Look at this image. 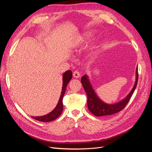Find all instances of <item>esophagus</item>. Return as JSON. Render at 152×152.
Returning <instances> with one entry per match:
<instances>
[{"instance_id":"34e87169","label":"esophagus","mask_w":152,"mask_h":152,"mask_svg":"<svg viewBox=\"0 0 152 152\" xmlns=\"http://www.w3.org/2000/svg\"><path fill=\"white\" fill-rule=\"evenodd\" d=\"M80 72L78 71H75L74 73H73V76L74 77H76V78H79V77H80Z\"/></svg>"}]
</instances>
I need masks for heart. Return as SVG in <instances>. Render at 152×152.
I'll return each instance as SVG.
<instances>
[{"label":"heart","mask_w":152,"mask_h":152,"mask_svg":"<svg viewBox=\"0 0 152 152\" xmlns=\"http://www.w3.org/2000/svg\"><path fill=\"white\" fill-rule=\"evenodd\" d=\"M91 37V34L89 33V34H83L82 36H81L80 37H79L78 39V42H80V43H85L87 41V39H88L89 37ZM96 51H94L92 53V55H95V54H96Z\"/></svg>","instance_id":"b5f03b06"}]
</instances>
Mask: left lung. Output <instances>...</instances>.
Here are the masks:
<instances>
[{"instance_id": "8db88e82", "label": "left lung", "mask_w": 152, "mask_h": 152, "mask_svg": "<svg viewBox=\"0 0 152 152\" xmlns=\"http://www.w3.org/2000/svg\"><path fill=\"white\" fill-rule=\"evenodd\" d=\"M138 68H136V81L131 92L121 101L114 104H107L102 102L95 93L89 79L86 75L81 77V83L87 95V107L91 112L95 116H103L111 115L121 111L129 102L138 82Z\"/></svg>"}]
</instances>
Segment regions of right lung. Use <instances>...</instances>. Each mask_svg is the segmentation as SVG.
Listing matches in <instances>:
<instances>
[{
  "label": "right lung",
  "instance_id": "right-lung-1",
  "mask_svg": "<svg viewBox=\"0 0 152 152\" xmlns=\"http://www.w3.org/2000/svg\"><path fill=\"white\" fill-rule=\"evenodd\" d=\"M72 78V72L71 70H68L64 73L63 75V86H62V90L60 99L57 103V106L52 110L50 113H48L44 116H32V118H34L36 120L41 121V122H49L55 120L57 119L62 113L63 106V97L64 96V94L65 93L66 86L68 83Z\"/></svg>",
  "mask_w": 152,
  "mask_h": 152
}]
</instances>
